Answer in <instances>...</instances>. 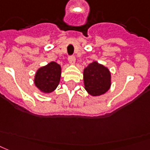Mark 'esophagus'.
I'll use <instances>...</instances> for the list:
<instances>
[{"mask_svg": "<svg viewBox=\"0 0 150 150\" xmlns=\"http://www.w3.org/2000/svg\"><path fill=\"white\" fill-rule=\"evenodd\" d=\"M75 62H76V59H75V57H74V56H71V57H69V58H68V63H70L71 65L75 64Z\"/></svg>", "mask_w": 150, "mask_h": 150, "instance_id": "1", "label": "esophagus"}]
</instances>
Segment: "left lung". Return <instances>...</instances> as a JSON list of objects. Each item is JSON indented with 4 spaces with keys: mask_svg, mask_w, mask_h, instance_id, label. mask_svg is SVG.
<instances>
[{
    "mask_svg": "<svg viewBox=\"0 0 150 150\" xmlns=\"http://www.w3.org/2000/svg\"><path fill=\"white\" fill-rule=\"evenodd\" d=\"M83 82L89 95L100 96L110 88L111 74L108 68L93 61L83 69Z\"/></svg>",
    "mask_w": 150,
    "mask_h": 150,
    "instance_id": "1",
    "label": "left lung"
}]
</instances>
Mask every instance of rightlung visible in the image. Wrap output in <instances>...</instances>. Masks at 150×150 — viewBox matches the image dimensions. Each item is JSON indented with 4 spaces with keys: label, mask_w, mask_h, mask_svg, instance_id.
<instances>
[{
    "label": "right lung",
    "mask_w": 150,
    "mask_h": 150,
    "mask_svg": "<svg viewBox=\"0 0 150 150\" xmlns=\"http://www.w3.org/2000/svg\"><path fill=\"white\" fill-rule=\"evenodd\" d=\"M61 66L56 62H50L40 68L35 73L34 82L42 93H51L57 88L61 77Z\"/></svg>",
    "instance_id": "obj_1"
}]
</instances>
